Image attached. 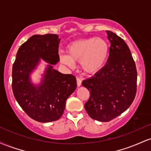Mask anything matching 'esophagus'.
<instances>
[{
    "label": "esophagus",
    "mask_w": 151,
    "mask_h": 151,
    "mask_svg": "<svg viewBox=\"0 0 151 151\" xmlns=\"http://www.w3.org/2000/svg\"><path fill=\"white\" fill-rule=\"evenodd\" d=\"M77 84L78 86H80L81 85V79L79 77L77 78Z\"/></svg>",
    "instance_id": "34e87169"
}]
</instances>
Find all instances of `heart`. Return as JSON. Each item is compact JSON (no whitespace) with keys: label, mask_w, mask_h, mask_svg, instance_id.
I'll return each instance as SVG.
<instances>
[{"label":"heart","mask_w":151,"mask_h":151,"mask_svg":"<svg viewBox=\"0 0 151 151\" xmlns=\"http://www.w3.org/2000/svg\"><path fill=\"white\" fill-rule=\"evenodd\" d=\"M67 55L60 56V62L69 67L74 62H80L86 73H96L104 67L109 55L108 43L101 37H87L77 40L67 47Z\"/></svg>","instance_id":"heart-1"}]
</instances>
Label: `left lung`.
<instances>
[{"instance_id":"obj_1","label":"left lung","mask_w":151,"mask_h":151,"mask_svg":"<svg viewBox=\"0 0 151 151\" xmlns=\"http://www.w3.org/2000/svg\"><path fill=\"white\" fill-rule=\"evenodd\" d=\"M110 42L106 65L93 77L82 81L89 91L84 104L94 120L108 122L124 112L136 96L137 70L131 51L122 38L106 30Z\"/></svg>"}]
</instances>
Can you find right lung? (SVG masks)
Here are the masks:
<instances>
[{"instance_id": "obj_1", "label": "right lung", "mask_w": 151, "mask_h": 151, "mask_svg": "<svg viewBox=\"0 0 151 151\" xmlns=\"http://www.w3.org/2000/svg\"><path fill=\"white\" fill-rule=\"evenodd\" d=\"M60 41L58 35H35L20 47L13 65L12 89L15 99L27 116L39 122L58 120L67 99L77 87L74 75L60 73L52 65L46 67L39 86L30 81V74L40 58L50 65L60 61Z\"/></svg>"}]
</instances>
